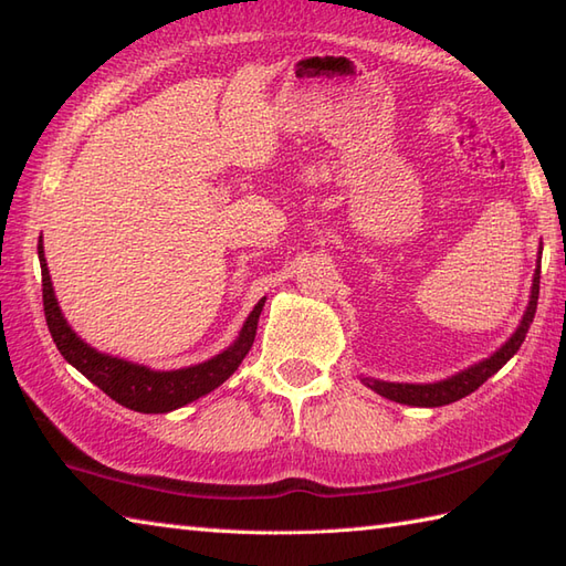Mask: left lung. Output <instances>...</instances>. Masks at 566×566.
I'll list each match as a JSON object with an SVG mask.
<instances>
[{"mask_svg":"<svg viewBox=\"0 0 566 566\" xmlns=\"http://www.w3.org/2000/svg\"><path fill=\"white\" fill-rule=\"evenodd\" d=\"M539 260H543V248H539L537 255V270L533 276V290H531V302H527L525 314L521 318V326L515 328V333L511 338L503 343L499 350L476 363L472 367H467L462 371H457L454 377H448L442 381H432V384H394V381H381V379H371V377H363L365 387H369L371 391H377L379 396L396 403H406V406H420V408H436V406H444L452 401H460L464 396H469L472 391H476L482 384L494 377L496 371L509 363V359L521 350V345L527 335V328L535 318V308H537V296H539Z\"/></svg>","mask_w":566,"mask_h":566,"instance_id":"left-lung-1","label":"left lung"}]
</instances>
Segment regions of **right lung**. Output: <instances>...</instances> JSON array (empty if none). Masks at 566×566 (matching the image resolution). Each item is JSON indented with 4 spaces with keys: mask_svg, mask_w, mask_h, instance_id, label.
Returning <instances> with one entry per match:
<instances>
[{
    "mask_svg": "<svg viewBox=\"0 0 566 566\" xmlns=\"http://www.w3.org/2000/svg\"><path fill=\"white\" fill-rule=\"evenodd\" d=\"M39 260H41V274H43L45 323H48V331L53 335V343L57 345L60 355H63L77 371H82V375L92 384H97L106 396H112L116 403L130 408V411L167 413V411H175L179 406L197 401L199 396L221 387V384L233 375L252 347V340H255L264 298H260L258 306L250 311V316L245 318L243 328H240L233 345H228L221 355H216L201 365L158 371V369L128 363V359L104 355L99 350H94L92 345L84 343L80 335L67 326L63 311L57 306L51 274H48L41 238H39Z\"/></svg>",
    "mask_w": 566,
    "mask_h": 566,
    "instance_id": "1",
    "label": "right lung"
}]
</instances>
